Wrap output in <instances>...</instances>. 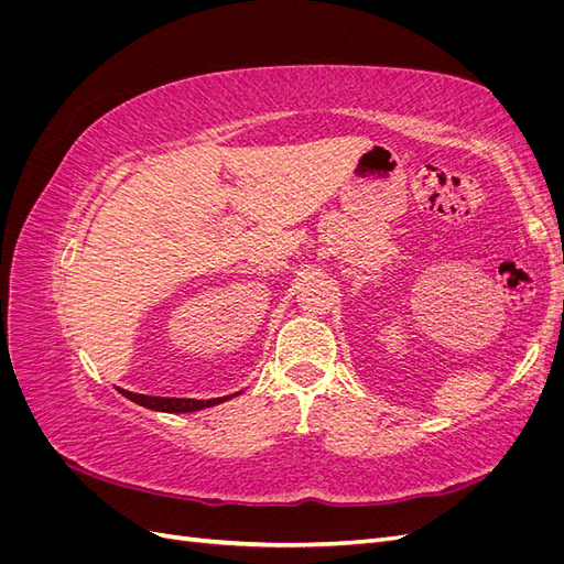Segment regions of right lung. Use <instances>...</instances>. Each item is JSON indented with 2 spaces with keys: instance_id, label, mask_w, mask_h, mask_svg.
I'll return each mask as SVG.
<instances>
[{
  "instance_id": "add662e5",
  "label": "right lung",
  "mask_w": 564,
  "mask_h": 564,
  "mask_svg": "<svg viewBox=\"0 0 564 564\" xmlns=\"http://www.w3.org/2000/svg\"><path fill=\"white\" fill-rule=\"evenodd\" d=\"M119 392H122L124 398H129L131 402L141 404V406H148V409H155V412H166V414H187V412H199V409H207V406H214V404H220L230 400L232 395L228 398H214V400H185V398H150V395H139V392H129V390H122L119 388Z\"/></svg>"
}]
</instances>
